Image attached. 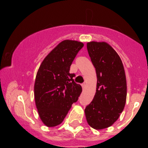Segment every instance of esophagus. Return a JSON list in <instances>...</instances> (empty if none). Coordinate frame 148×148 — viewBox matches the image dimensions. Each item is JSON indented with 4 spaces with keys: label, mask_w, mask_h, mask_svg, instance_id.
I'll use <instances>...</instances> for the list:
<instances>
[{
    "label": "esophagus",
    "mask_w": 148,
    "mask_h": 148,
    "mask_svg": "<svg viewBox=\"0 0 148 148\" xmlns=\"http://www.w3.org/2000/svg\"><path fill=\"white\" fill-rule=\"evenodd\" d=\"M82 88L83 89H84L86 87V83H83L82 84Z\"/></svg>",
    "instance_id": "esophagus-1"
}]
</instances>
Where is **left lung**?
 Segmentation results:
<instances>
[{"label":"left lung","instance_id":"8db88e82","mask_svg":"<svg viewBox=\"0 0 148 148\" xmlns=\"http://www.w3.org/2000/svg\"><path fill=\"white\" fill-rule=\"evenodd\" d=\"M87 51L97 75L96 92L84 110L88 125L95 130L113 125L124 110L127 98L125 68L118 53L106 42L90 41Z\"/></svg>","mask_w":148,"mask_h":148}]
</instances>
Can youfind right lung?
I'll return each mask as SVG.
<instances>
[{
  "label": "right lung",
  "mask_w": 148,
  "mask_h": 148,
  "mask_svg": "<svg viewBox=\"0 0 148 148\" xmlns=\"http://www.w3.org/2000/svg\"><path fill=\"white\" fill-rule=\"evenodd\" d=\"M83 47V43L77 40H63L39 66L34 95L40 119L46 126L60 125L82 93V86L74 82L75 74L70 73V69Z\"/></svg>",
  "instance_id": "add662e5"
}]
</instances>
